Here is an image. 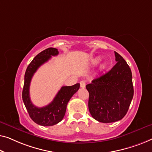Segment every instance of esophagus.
<instances>
[{"label":"esophagus","mask_w":152,"mask_h":152,"mask_svg":"<svg viewBox=\"0 0 152 152\" xmlns=\"http://www.w3.org/2000/svg\"><path fill=\"white\" fill-rule=\"evenodd\" d=\"M80 87L84 88V87H85V85H86V82H85V80H81L80 82Z\"/></svg>","instance_id":"34e87169"}]
</instances>
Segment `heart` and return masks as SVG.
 <instances>
[{
  "instance_id": "1",
  "label": "heart",
  "mask_w": 152,
  "mask_h": 152,
  "mask_svg": "<svg viewBox=\"0 0 152 152\" xmlns=\"http://www.w3.org/2000/svg\"><path fill=\"white\" fill-rule=\"evenodd\" d=\"M99 61H100V59H99V58H97V59L96 60V61H94V63H96V64L98 63V62H99ZM105 67H106V63H102V65H101V69H104Z\"/></svg>"
}]
</instances>
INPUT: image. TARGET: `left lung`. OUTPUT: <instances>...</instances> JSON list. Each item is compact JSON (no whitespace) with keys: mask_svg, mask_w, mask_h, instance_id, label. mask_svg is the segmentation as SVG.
Wrapping results in <instances>:
<instances>
[{"mask_svg":"<svg viewBox=\"0 0 152 152\" xmlns=\"http://www.w3.org/2000/svg\"><path fill=\"white\" fill-rule=\"evenodd\" d=\"M116 65L86 85L91 116L100 123H114L127 114L134 96L132 71L123 57L114 52Z\"/></svg>","mask_w":152,"mask_h":152,"instance_id":"8db88e82","label":"left lung"}]
</instances>
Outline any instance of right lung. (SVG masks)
I'll return each instance as SVG.
<instances>
[{"mask_svg": "<svg viewBox=\"0 0 152 152\" xmlns=\"http://www.w3.org/2000/svg\"><path fill=\"white\" fill-rule=\"evenodd\" d=\"M58 54L57 49L50 48L39 53L27 67L25 74V82L22 98L29 116L34 122L42 126H52L61 122L65 114L68 102L78 90L80 84L63 86L58 91L52 102L48 105L38 107L32 104L29 97V86L32 76L40 66L48 62L52 56Z\"/></svg>", "mask_w": 152, "mask_h": 152, "instance_id": "add662e5", "label": "right lung"}]
</instances>
